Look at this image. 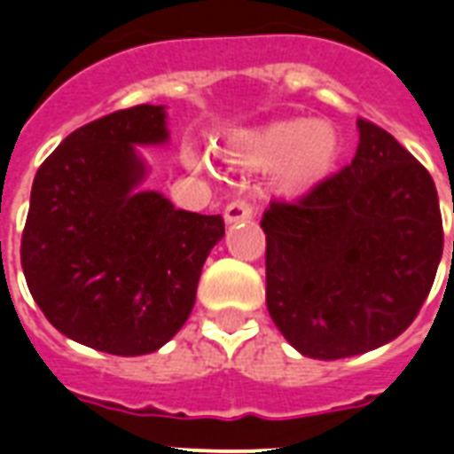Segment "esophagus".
Listing matches in <instances>:
<instances>
[{
    "instance_id": "1",
    "label": "esophagus",
    "mask_w": 454,
    "mask_h": 454,
    "mask_svg": "<svg viewBox=\"0 0 454 454\" xmlns=\"http://www.w3.org/2000/svg\"><path fill=\"white\" fill-rule=\"evenodd\" d=\"M252 216H254V205L247 202V200H233V202L226 205V209H223V219H226L228 223L252 219Z\"/></svg>"
}]
</instances>
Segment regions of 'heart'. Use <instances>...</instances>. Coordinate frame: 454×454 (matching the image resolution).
<instances>
[{"label":"heart","mask_w":454,"mask_h":454,"mask_svg":"<svg viewBox=\"0 0 454 454\" xmlns=\"http://www.w3.org/2000/svg\"><path fill=\"white\" fill-rule=\"evenodd\" d=\"M226 155L233 162L254 169L278 167V188L285 192H301L330 174L339 155V137L327 122L285 120L259 131L235 134ZM184 160L195 171H207L209 167L207 157L195 148H185Z\"/></svg>","instance_id":"heart-1"}]
</instances>
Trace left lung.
<instances>
[{
    "label": "left lung",
    "instance_id": "obj_1",
    "mask_svg": "<svg viewBox=\"0 0 454 454\" xmlns=\"http://www.w3.org/2000/svg\"><path fill=\"white\" fill-rule=\"evenodd\" d=\"M358 131L351 164L262 219L269 313L309 358L358 356L408 330L443 256L429 171L370 120Z\"/></svg>",
    "mask_w": 454,
    "mask_h": 454
}]
</instances>
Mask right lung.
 Returning a JSON list of instances; mask_svg holds the SVG:
<instances>
[{
    "mask_svg": "<svg viewBox=\"0 0 454 454\" xmlns=\"http://www.w3.org/2000/svg\"><path fill=\"white\" fill-rule=\"evenodd\" d=\"M162 106L117 110L74 129L35 174L20 263L46 320L96 351H157L188 320L221 214L176 209L134 145L164 144Z\"/></svg>",
    "mask_w": 454,
    "mask_h": 454,
    "instance_id": "1",
    "label": "right lung"
}]
</instances>
